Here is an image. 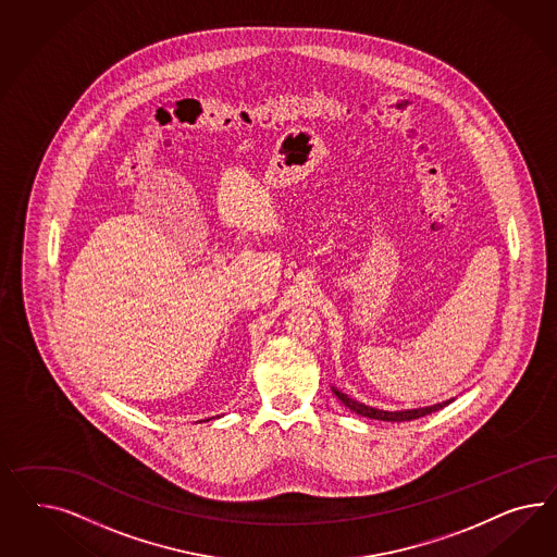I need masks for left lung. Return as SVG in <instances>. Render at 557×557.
Instances as JSON below:
<instances>
[{"instance_id": "1", "label": "left lung", "mask_w": 557, "mask_h": 557, "mask_svg": "<svg viewBox=\"0 0 557 557\" xmlns=\"http://www.w3.org/2000/svg\"><path fill=\"white\" fill-rule=\"evenodd\" d=\"M333 394L337 396L338 400L343 405L347 406L351 412L359 414V417H368V419H375V421H388V422H405L414 421V419H421L426 417L431 412H437L443 406L451 405L454 398L449 400H443L437 405L422 406V408H408V410H380V408H373V406L363 405V403H357L355 398H349L347 394H343L341 389L333 386Z\"/></svg>"}]
</instances>
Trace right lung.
Masks as SVG:
<instances>
[{"label": "right lung", "instance_id": "1", "mask_svg": "<svg viewBox=\"0 0 557 557\" xmlns=\"http://www.w3.org/2000/svg\"><path fill=\"white\" fill-rule=\"evenodd\" d=\"M206 421H208V419H206Z\"/></svg>", "mask_w": 557, "mask_h": 557}]
</instances>
